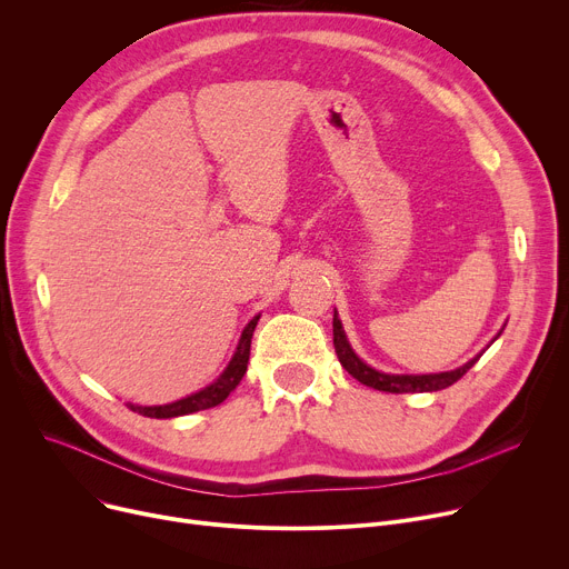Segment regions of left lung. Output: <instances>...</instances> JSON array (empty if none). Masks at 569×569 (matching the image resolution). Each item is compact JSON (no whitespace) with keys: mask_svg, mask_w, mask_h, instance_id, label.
<instances>
[{"mask_svg":"<svg viewBox=\"0 0 569 569\" xmlns=\"http://www.w3.org/2000/svg\"><path fill=\"white\" fill-rule=\"evenodd\" d=\"M333 348H336V355H338V361L340 366H343L355 380H359L361 385L370 387V389H377V391H387V393H423V391H439V389H446L450 385H456L460 377L478 361L471 359L469 363H465L462 368L458 370H450V372H437V375H387V372H380L375 370L370 366H366L350 348L348 338H346V331L343 327H340V320L338 316L333 313Z\"/></svg>","mask_w":569,"mask_h":569,"instance_id":"obj_1","label":"left lung"}]
</instances>
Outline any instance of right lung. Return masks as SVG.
<instances>
[{"label": "right lung", "mask_w": 569, "mask_h": 569, "mask_svg": "<svg viewBox=\"0 0 569 569\" xmlns=\"http://www.w3.org/2000/svg\"><path fill=\"white\" fill-rule=\"evenodd\" d=\"M258 318L256 316L242 331L240 336V343H238V350L229 363V368H226L217 380L192 393L187 398H180L176 402H169V405H156V407H141V405H128L132 411L141 413V416H148V419H173V416H184V413H192V411H201V409H210V407H217L219 402H223L226 398H229L231 391H236V387L242 382V377L247 372V363H249V350H251V336H253V329L258 325Z\"/></svg>", "instance_id": "obj_1"}]
</instances>
